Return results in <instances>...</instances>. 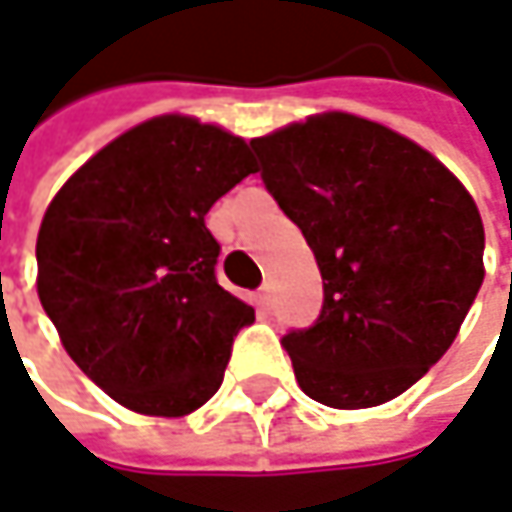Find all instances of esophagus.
I'll use <instances>...</instances> for the list:
<instances>
[{"label":"esophagus","instance_id":"1","mask_svg":"<svg viewBox=\"0 0 512 512\" xmlns=\"http://www.w3.org/2000/svg\"><path fill=\"white\" fill-rule=\"evenodd\" d=\"M255 304L257 310H269V304H272V284H263V287L257 290Z\"/></svg>","mask_w":512,"mask_h":512}]
</instances>
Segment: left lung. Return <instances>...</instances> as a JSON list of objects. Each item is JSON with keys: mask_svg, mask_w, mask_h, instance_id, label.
Returning <instances> with one entry per match:
<instances>
[{"mask_svg": "<svg viewBox=\"0 0 512 512\" xmlns=\"http://www.w3.org/2000/svg\"><path fill=\"white\" fill-rule=\"evenodd\" d=\"M252 146L325 287L316 325L284 337L299 387L337 410L393 401L448 351L481 290L475 199L428 149L343 111Z\"/></svg>", "mask_w": 512, "mask_h": 512, "instance_id": "obj_1", "label": "left lung"}]
</instances>
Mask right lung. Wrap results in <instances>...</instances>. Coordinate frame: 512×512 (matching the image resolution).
Instances as JSON below:
<instances>
[{"mask_svg":"<svg viewBox=\"0 0 512 512\" xmlns=\"http://www.w3.org/2000/svg\"><path fill=\"white\" fill-rule=\"evenodd\" d=\"M257 172L249 143L152 117L55 193L37 231V296L78 369L117 404L178 419L219 390L255 307L216 284V199Z\"/></svg>","mask_w":512,"mask_h":512,"instance_id":"1","label":"right lung"}]
</instances>
